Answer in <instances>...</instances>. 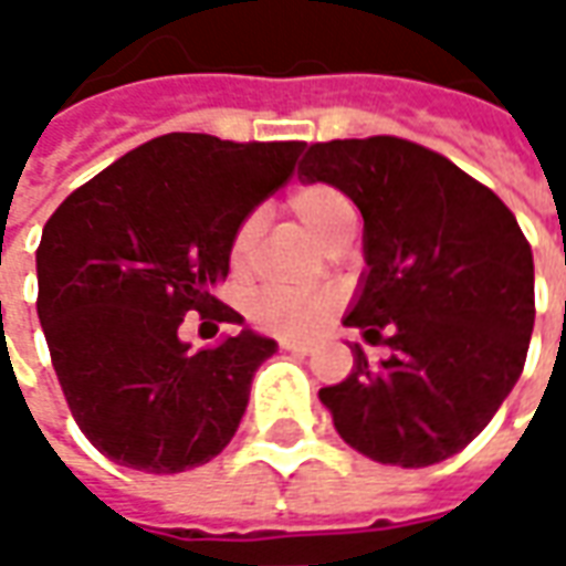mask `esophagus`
<instances>
[{
	"label": "esophagus",
	"mask_w": 566,
	"mask_h": 566,
	"mask_svg": "<svg viewBox=\"0 0 566 566\" xmlns=\"http://www.w3.org/2000/svg\"><path fill=\"white\" fill-rule=\"evenodd\" d=\"M279 345H282L284 352H291V355H308V352L315 348V345L306 343V339H291V336H282Z\"/></svg>",
	"instance_id": "esophagus-1"
}]
</instances>
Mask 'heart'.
Listing matches in <instances>:
<instances>
[{"label": "heart", "mask_w": 566, "mask_h": 566, "mask_svg": "<svg viewBox=\"0 0 566 566\" xmlns=\"http://www.w3.org/2000/svg\"><path fill=\"white\" fill-rule=\"evenodd\" d=\"M291 206H294V214L303 221V227H306L308 233L315 235L318 242H324L339 223L355 221L352 202H348L339 190H333V187L324 185L303 187ZM254 233H258V221L248 218V221L239 227V233H235L233 239L235 266H242V263H248V258H251V251H254ZM258 315L266 321V324L282 327V331H306V327H312V324L324 315V300L306 294H287V291H266V294L260 296Z\"/></svg>", "instance_id": "heart-1"}]
</instances>
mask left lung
<instances>
[{"label":"left lung","mask_w":566,"mask_h":566,"mask_svg":"<svg viewBox=\"0 0 566 566\" xmlns=\"http://www.w3.org/2000/svg\"><path fill=\"white\" fill-rule=\"evenodd\" d=\"M300 181L364 214L345 327L391 355L321 388L336 433L379 463L430 467L473 442L522 376L534 333V254L503 199L437 150L373 136L308 145Z\"/></svg>","instance_id":"obj_1"}]
</instances>
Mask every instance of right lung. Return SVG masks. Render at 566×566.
Instances as JSON below:
<instances>
[{"instance_id":"obj_1","label":"right lung","mask_w":566,"mask_h":566,"mask_svg":"<svg viewBox=\"0 0 566 566\" xmlns=\"http://www.w3.org/2000/svg\"><path fill=\"white\" fill-rule=\"evenodd\" d=\"M303 142L169 133L63 199L35 251L39 321L72 416L145 473L211 461L279 343L251 327L193 353L184 312L245 324L214 296L239 227L291 178Z\"/></svg>"}]
</instances>
